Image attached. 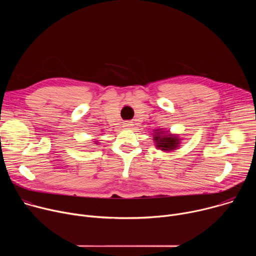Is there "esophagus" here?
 <instances>
[{
    "instance_id": "esophagus-1",
    "label": "esophagus",
    "mask_w": 256,
    "mask_h": 256,
    "mask_svg": "<svg viewBox=\"0 0 256 256\" xmlns=\"http://www.w3.org/2000/svg\"><path fill=\"white\" fill-rule=\"evenodd\" d=\"M124 126H126V128H132V122H126L124 124Z\"/></svg>"
}]
</instances>
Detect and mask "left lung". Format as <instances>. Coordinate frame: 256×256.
<instances>
[{
	"label": "left lung",
	"mask_w": 256,
	"mask_h": 256,
	"mask_svg": "<svg viewBox=\"0 0 256 256\" xmlns=\"http://www.w3.org/2000/svg\"><path fill=\"white\" fill-rule=\"evenodd\" d=\"M169 132H165L163 128L155 130L154 142L156 148L164 152H172L179 147L180 138L176 134H170Z\"/></svg>",
	"instance_id": "8db88e82"
}]
</instances>
